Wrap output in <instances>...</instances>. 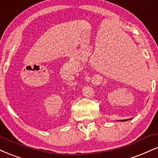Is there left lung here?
Here are the masks:
<instances>
[{
    "mask_svg": "<svg viewBox=\"0 0 158 158\" xmlns=\"http://www.w3.org/2000/svg\"><path fill=\"white\" fill-rule=\"evenodd\" d=\"M130 119H121V120H119L120 121V122H124V121H127V120H130Z\"/></svg>",
    "mask_w": 158,
    "mask_h": 158,
    "instance_id": "left-lung-1",
    "label": "left lung"
}]
</instances>
